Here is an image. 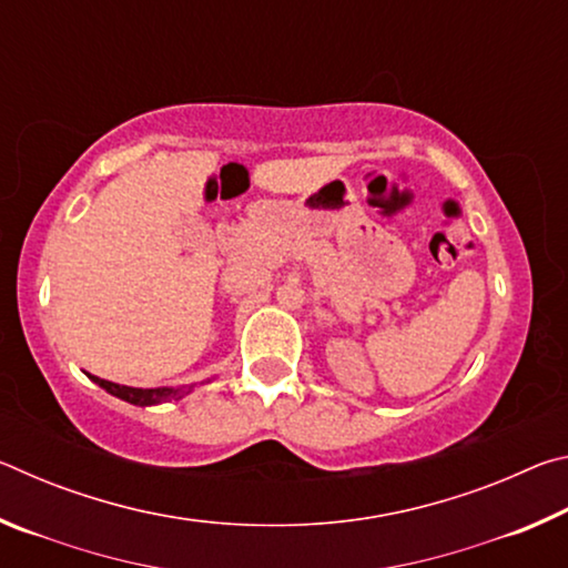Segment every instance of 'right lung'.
Instances as JSON below:
<instances>
[{"mask_svg": "<svg viewBox=\"0 0 568 568\" xmlns=\"http://www.w3.org/2000/svg\"><path fill=\"white\" fill-rule=\"evenodd\" d=\"M88 376H90V373H88ZM90 381H94L100 388L112 393V396L132 403V406H158V403H165L170 398L185 396V390H182V388H132V386H120V383L104 381V378H98V376H90Z\"/></svg>", "mask_w": 568, "mask_h": 568, "instance_id": "right-lung-1", "label": "right lung"}]
</instances>
